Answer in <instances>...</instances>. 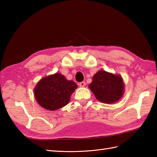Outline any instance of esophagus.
I'll use <instances>...</instances> for the list:
<instances>
[{"label":"esophagus","instance_id":"esophagus-1","mask_svg":"<svg viewBox=\"0 0 157 157\" xmlns=\"http://www.w3.org/2000/svg\"><path fill=\"white\" fill-rule=\"evenodd\" d=\"M85 85H86L85 82H80V83H79V87H82H82H84Z\"/></svg>","mask_w":157,"mask_h":157}]
</instances>
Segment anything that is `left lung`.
I'll use <instances>...</instances> for the list:
<instances>
[{
    "label": "left lung",
    "mask_w": 157,
    "mask_h": 157,
    "mask_svg": "<svg viewBox=\"0 0 157 157\" xmlns=\"http://www.w3.org/2000/svg\"><path fill=\"white\" fill-rule=\"evenodd\" d=\"M89 88L98 101L106 104L118 101L124 92V84L121 77L102 70L93 76Z\"/></svg>",
    "instance_id": "left-lung-1"
}]
</instances>
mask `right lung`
<instances>
[{"mask_svg": "<svg viewBox=\"0 0 157 157\" xmlns=\"http://www.w3.org/2000/svg\"><path fill=\"white\" fill-rule=\"evenodd\" d=\"M78 88L73 81L67 80L56 73L41 79L34 88V96L38 104L50 111L62 108L70 101V96Z\"/></svg>", "mask_w": 157, "mask_h": 157, "instance_id": "1", "label": "right lung"}]
</instances>
